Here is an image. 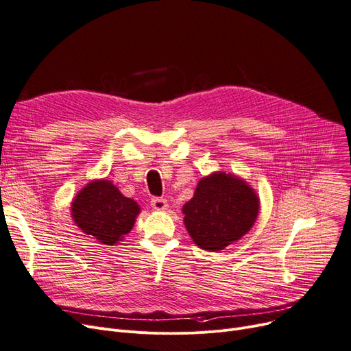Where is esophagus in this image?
Listing matches in <instances>:
<instances>
[{"instance_id": "1", "label": "esophagus", "mask_w": 351, "mask_h": 351, "mask_svg": "<svg viewBox=\"0 0 351 351\" xmlns=\"http://www.w3.org/2000/svg\"><path fill=\"white\" fill-rule=\"evenodd\" d=\"M151 206L155 210H166L168 209V202H166V199H163V197H152Z\"/></svg>"}]
</instances>
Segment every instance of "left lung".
Here are the masks:
<instances>
[{"label":"left lung","instance_id":"left-lung-1","mask_svg":"<svg viewBox=\"0 0 351 351\" xmlns=\"http://www.w3.org/2000/svg\"><path fill=\"white\" fill-rule=\"evenodd\" d=\"M259 197L243 179L225 172L202 178L182 212L193 242L217 252L239 241L254 225Z\"/></svg>","mask_w":351,"mask_h":351}]
</instances>
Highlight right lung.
<instances>
[{
    "instance_id": "1",
    "label": "right lung",
    "mask_w": 351,
    "mask_h": 351,
    "mask_svg": "<svg viewBox=\"0 0 351 351\" xmlns=\"http://www.w3.org/2000/svg\"><path fill=\"white\" fill-rule=\"evenodd\" d=\"M72 219L86 234L102 245L114 246L134 228L139 205L123 196L109 180H94L72 202Z\"/></svg>"
}]
</instances>
